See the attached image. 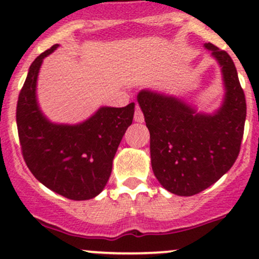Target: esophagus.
Wrapping results in <instances>:
<instances>
[{
	"mask_svg": "<svg viewBox=\"0 0 259 259\" xmlns=\"http://www.w3.org/2000/svg\"><path fill=\"white\" fill-rule=\"evenodd\" d=\"M134 120L138 122H144L145 118H144V113L140 108L137 107L135 108V114H134Z\"/></svg>",
	"mask_w": 259,
	"mask_h": 259,
	"instance_id": "obj_1",
	"label": "esophagus"
}]
</instances>
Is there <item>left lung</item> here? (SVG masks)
Listing matches in <instances>:
<instances>
[{"mask_svg": "<svg viewBox=\"0 0 259 259\" xmlns=\"http://www.w3.org/2000/svg\"><path fill=\"white\" fill-rule=\"evenodd\" d=\"M206 50L221 65L226 95L214 114L196 113L178 98L141 91L138 103L150 132L151 166L164 189L179 196L203 191L232 167L246 121V98L232 58L212 43Z\"/></svg>", "mask_w": 259, "mask_h": 259, "instance_id": "left-lung-1", "label": "left lung"}]
</instances>
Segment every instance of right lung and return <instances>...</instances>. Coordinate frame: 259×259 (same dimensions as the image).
Returning a JSON list of instances; mask_svg holds the SVG:
<instances>
[{"label":"right lung","instance_id":"add662e5","mask_svg":"<svg viewBox=\"0 0 259 259\" xmlns=\"http://www.w3.org/2000/svg\"><path fill=\"white\" fill-rule=\"evenodd\" d=\"M57 47L34 59L18 95L16 121L21 150L29 171L46 187L70 200H89L107 185L135 104L103 107L77 125L51 122L38 108L36 85L43 59Z\"/></svg>","mask_w":259,"mask_h":259}]
</instances>
